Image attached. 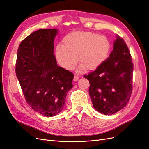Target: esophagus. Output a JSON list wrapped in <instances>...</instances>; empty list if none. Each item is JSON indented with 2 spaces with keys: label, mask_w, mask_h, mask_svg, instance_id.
<instances>
[{
  "label": "esophagus",
  "mask_w": 149,
  "mask_h": 149,
  "mask_svg": "<svg viewBox=\"0 0 149 149\" xmlns=\"http://www.w3.org/2000/svg\"><path fill=\"white\" fill-rule=\"evenodd\" d=\"M78 79H79V77H78V76H74V79H73L74 81H77Z\"/></svg>",
  "instance_id": "34e87169"
}]
</instances>
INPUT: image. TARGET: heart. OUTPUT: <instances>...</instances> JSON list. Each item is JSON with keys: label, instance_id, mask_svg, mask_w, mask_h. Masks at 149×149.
<instances>
[{"label": "heart", "instance_id": "heart-1", "mask_svg": "<svg viewBox=\"0 0 149 149\" xmlns=\"http://www.w3.org/2000/svg\"><path fill=\"white\" fill-rule=\"evenodd\" d=\"M111 49L110 40L106 36L86 31H74L63 39V46L58 45L55 55L61 67L74 69L76 57L79 69L94 70L106 61Z\"/></svg>", "mask_w": 149, "mask_h": 149}]
</instances>
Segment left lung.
<instances>
[{
	"instance_id": "8db88e82",
	"label": "left lung",
	"mask_w": 149,
	"mask_h": 149,
	"mask_svg": "<svg viewBox=\"0 0 149 149\" xmlns=\"http://www.w3.org/2000/svg\"><path fill=\"white\" fill-rule=\"evenodd\" d=\"M134 65L123 38L116 35L113 50L103 63L84 77L89 81V96L94 109L112 115L124 108L132 88Z\"/></svg>"
}]
</instances>
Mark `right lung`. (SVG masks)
<instances>
[{
  "mask_svg": "<svg viewBox=\"0 0 149 149\" xmlns=\"http://www.w3.org/2000/svg\"><path fill=\"white\" fill-rule=\"evenodd\" d=\"M56 29H40L22 41L17 51L15 72L25 100L47 117L63 109L74 74L57 65L53 55Z\"/></svg>",
  "mask_w": 149,
  "mask_h": 149,
  "instance_id": "add662e5",
  "label": "right lung"
}]
</instances>
